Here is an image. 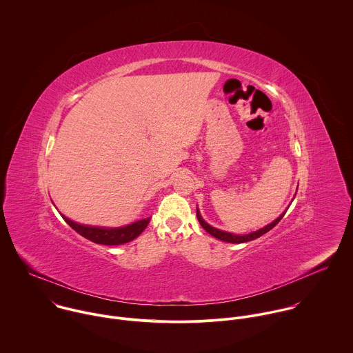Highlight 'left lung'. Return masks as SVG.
<instances>
[{
    "instance_id": "left-lung-1",
    "label": "left lung",
    "mask_w": 353,
    "mask_h": 353,
    "mask_svg": "<svg viewBox=\"0 0 353 353\" xmlns=\"http://www.w3.org/2000/svg\"><path fill=\"white\" fill-rule=\"evenodd\" d=\"M285 214H286V211H285L283 214H281V216H279V218H276L272 223L267 225L265 228H263V229H260V230H256V232H253V233H249V234L245 235L232 234V233H226V232H222V230H219V229L212 228L211 225H208V223L201 218V215H200L199 210H197V219H199L200 225L203 226V229H204L205 232H208L210 234L214 235L215 238H218V239H221V241H225V242H230V243H242V242H248V241L256 239V238H259V236L265 234L267 232H270L272 228H275V226L278 225V222L283 218V215H285Z\"/></svg>"
}]
</instances>
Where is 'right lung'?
<instances>
[{"label": "right lung", "instance_id": "right-lung-1", "mask_svg": "<svg viewBox=\"0 0 353 353\" xmlns=\"http://www.w3.org/2000/svg\"><path fill=\"white\" fill-rule=\"evenodd\" d=\"M61 216L78 234L90 239L92 242L103 243V245H121V243L130 242L141 234L146 229L148 223L150 222V218H146V219L134 222L131 225L123 226V228L107 229V228H94V226L79 225V223L70 221L64 215H61Z\"/></svg>", "mask_w": 353, "mask_h": 353}]
</instances>
